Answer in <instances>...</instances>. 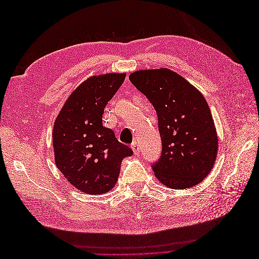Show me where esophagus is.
I'll return each mask as SVG.
<instances>
[{
	"instance_id": "obj_1",
	"label": "esophagus",
	"mask_w": 259,
	"mask_h": 259,
	"mask_svg": "<svg viewBox=\"0 0 259 259\" xmlns=\"http://www.w3.org/2000/svg\"><path fill=\"white\" fill-rule=\"evenodd\" d=\"M132 149H133V151H134L135 154H138V153H139L140 147H139V145H138L137 142H133V144H132Z\"/></svg>"
}]
</instances>
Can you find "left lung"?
Wrapping results in <instances>:
<instances>
[{"mask_svg": "<svg viewBox=\"0 0 259 259\" xmlns=\"http://www.w3.org/2000/svg\"><path fill=\"white\" fill-rule=\"evenodd\" d=\"M130 81L150 101L158 115L162 142L152 169L173 189L201 183L213 168L218 139L209 107L202 94L168 69L140 70Z\"/></svg>", "mask_w": 259, "mask_h": 259, "instance_id": "1", "label": "left lung"}]
</instances>
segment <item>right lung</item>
I'll list each match as a JSON object with an SVG mask.
<instances>
[{"instance_id":"obj_1","label":"right lung","mask_w":259,"mask_h":259,"mask_svg":"<svg viewBox=\"0 0 259 259\" xmlns=\"http://www.w3.org/2000/svg\"><path fill=\"white\" fill-rule=\"evenodd\" d=\"M126 74L92 76L69 96L53 130L55 162L68 182L89 194L111 190L133 150L103 125L104 110Z\"/></svg>"}]
</instances>
